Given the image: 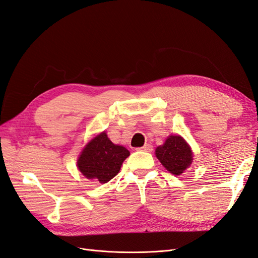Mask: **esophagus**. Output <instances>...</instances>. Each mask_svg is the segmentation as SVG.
Here are the masks:
<instances>
[{
	"label": "esophagus",
	"instance_id": "esophagus-1",
	"mask_svg": "<svg viewBox=\"0 0 258 258\" xmlns=\"http://www.w3.org/2000/svg\"><path fill=\"white\" fill-rule=\"evenodd\" d=\"M137 151H143V152H152L153 151V146L151 144H145L142 147H138Z\"/></svg>",
	"mask_w": 258,
	"mask_h": 258
}]
</instances>
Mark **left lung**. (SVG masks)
Instances as JSON below:
<instances>
[{"label": "left lung", "instance_id": "8db88e82", "mask_svg": "<svg viewBox=\"0 0 258 258\" xmlns=\"http://www.w3.org/2000/svg\"><path fill=\"white\" fill-rule=\"evenodd\" d=\"M156 156L162 166L174 175L182 174L192 160L190 147L179 136L169 137L165 144L156 148Z\"/></svg>", "mask_w": 258, "mask_h": 258}]
</instances>
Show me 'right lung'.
Instances as JSON below:
<instances>
[{
    "instance_id": "right-lung-1",
    "label": "right lung",
    "mask_w": 258,
    "mask_h": 258,
    "mask_svg": "<svg viewBox=\"0 0 258 258\" xmlns=\"http://www.w3.org/2000/svg\"><path fill=\"white\" fill-rule=\"evenodd\" d=\"M129 155L127 148L113 144L105 132H102L84 148L77 167L87 178L106 183L119 172L123 160Z\"/></svg>"
}]
</instances>
